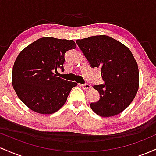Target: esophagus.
<instances>
[{"label":"esophagus","mask_w":156,"mask_h":156,"mask_svg":"<svg viewBox=\"0 0 156 156\" xmlns=\"http://www.w3.org/2000/svg\"><path fill=\"white\" fill-rule=\"evenodd\" d=\"M81 87H82V88H83V89H89L91 87V86L89 85V83H84V84H82L81 85Z\"/></svg>","instance_id":"esophagus-1"}]
</instances>
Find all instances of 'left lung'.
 <instances>
[{
  "instance_id": "8db88e82",
  "label": "left lung",
  "mask_w": 156,
  "mask_h": 156,
  "mask_svg": "<svg viewBox=\"0 0 156 156\" xmlns=\"http://www.w3.org/2000/svg\"><path fill=\"white\" fill-rule=\"evenodd\" d=\"M91 67H101L104 84L94 85L98 102L91 103L94 113L103 117L119 114L130 104L139 89V69L133 54L119 41L105 35L76 40Z\"/></svg>"
}]
</instances>
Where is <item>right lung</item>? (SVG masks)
<instances>
[{
	"mask_svg": "<svg viewBox=\"0 0 156 156\" xmlns=\"http://www.w3.org/2000/svg\"><path fill=\"white\" fill-rule=\"evenodd\" d=\"M76 48L73 40L42 37L20 53L12 69V86L20 101L32 111L53 114L65 103L77 83L53 72L58 68L63 72L65 53Z\"/></svg>",
	"mask_w": 156,
	"mask_h": 156,
	"instance_id": "right-lung-1",
	"label": "right lung"
}]
</instances>
